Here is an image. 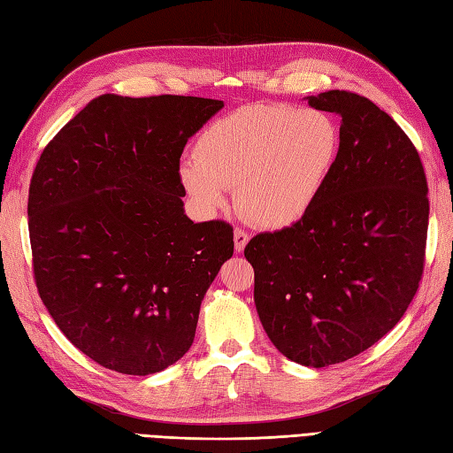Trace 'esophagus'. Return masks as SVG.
Segmentation results:
<instances>
[{
    "mask_svg": "<svg viewBox=\"0 0 453 453\" xmlns=\"http://www.w3.org/2000/svg\"><path fill=\"white\" fill-rule=\"evenodd\" d=\"M234 242H235V251L242 253L243 249L247 247V243H249V234L245 232V229H242V227H235Z\"/></svg>",
    "mask_w": 453,
    "mask_h": 453,
    "instance_id": "34e87169",
    "label": "esophagus"
}]
</instances>
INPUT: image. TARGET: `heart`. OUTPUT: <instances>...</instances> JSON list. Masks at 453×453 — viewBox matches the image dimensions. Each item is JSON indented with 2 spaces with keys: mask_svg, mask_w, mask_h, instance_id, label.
Returning <instances> with one entry per match:
<instances>
[{
  "mask_svg": "<svg viewBox=\"0 0 453 453\" xmlns=\"http://www.w3.org/2000/svg\"><path fill=\"white\" fill-rule=\"evenodd\" d=\"M341 153V128L329 112L284 103L243 107L211 122L180 165V180L206 211L226 204L266 229L292 227L310 214Z\"/></svg>",
  "mask_w": 453,
  "mask_h": 453,
  "instance_id": "b5f03b06",
  "label": "heart"
}]
</instances>
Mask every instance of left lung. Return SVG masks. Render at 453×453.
Masks as SVG:
<instances>
[{
  "label": "left lung",
  "mask_w": 453,
  "mask_h": 453,
  "mask_svg": "<svg viewBox=\"0 0 453 453\" xmlns=\"http://www.w3.org/2000/svg\"><path fill=\"white\" fill-rule=\"evenodd\" d=\"M336 112L341 153L300 224L255 235V305L268 339L311 368L350 360L405 315L425 273L428 182L411 138L378 104L331 89L307 97Z\"/></svg>",
  "instance_id": "1"
}]
</instances>
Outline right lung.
Segmentation results:
<instances>
[{"label":"right lung","instance_id":"obj_1","mask_svg":"<svg viewBox=\"0 0 453 453\" xmlns=\"http://www.w3.org/2000/svg\"><path fill=\"white\" fill-rule=\"evenodd\" d=\"M224 103L182 95L85 104L48 142L28 187L38 296L103 368L165 370L195 341L202 297L234 255L224 219L185 216L180 156Z\"/></svg>","mask_w":453,"mask_h":453}]
</instances>
